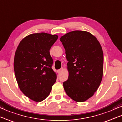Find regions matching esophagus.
<instances>
[{
	"label": "esophagus",
	"mask_w": 122,
	"mask_h": 122,
	"mask_svg": "<svg viewBox=\"0 0 122 122\" xmlns=\"http://www.w3.org/2000/svg\"><path fill=\"white\" fill-rule=\"evenodd\" d=\"M62 70H63V68L62 67V68H61V69H59V70H58V73L61 72V71H62Z\"/></svg>",
	"instance_id": "34e87169"
}]
</instances>
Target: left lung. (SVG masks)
Listing matches in <instances>:
<instances>
[{
	"label": "left lung",
	"mask_w": 122,
	"mask_h": 122,
	"mask_svg": "<svg viewBox=\"0 0 122 122\" xmlns=\"http://www.w3.org/2000/svg\"><path fill=\"white\" fill-rule=\"evenodd\" d=\"M65 50L69 77L64 90L75 101L83 102L94 95L103 74V52L98 40L86 31L75 30L60 39Z\"/></svg>",
	"instance_id": "left-lung-1"
}]
</instances>
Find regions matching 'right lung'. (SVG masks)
I'll return each instance as SVG.
<instances>
[{
    "label": "right lung",
    "instance_id": "right-lung-1",
    "mask_svg": "<svg viewBox=\"0 0 122 122\" xmlns=\"http://www.w3.org/2000/svg\"><path fill=\"white\" fill-rule=\"evenodd\" d=\"M57 38L56 35L31 34L21 41L16 50L14 59L16 80L23 93L35 102L46 99L56 81L50 50Z\"/></svg>",
    "mask_w": 122,
    "mask_h": 122
}]
</instances>
